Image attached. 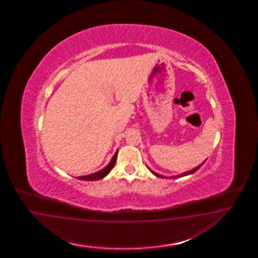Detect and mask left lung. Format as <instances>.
I'll return each mask as SVG.
<instances>
[{"instance_id":"1","label":"left lung","mask_w":258,"mask_h":258,"mask_svg":"<svg viewBox=\"0 0 258 258\" xmlns=\"http://www.w3.org/2000/svg\"><path fill=\"white\" fill-rule=\"evenodd\" d=\"M205 162V161H204ZM204 162H203V164H200L199 166H197L196 168L194 169H192V170H190V171L185 172V173H182V174H180V175H177V176H173L171 177L172 179H175V178H180V177H183V176H187V175H190V174H192V173H194V172L197 171L203 164H204ZM150 171L152 172L156 177H159V178H164V176L163 175H160V174H157L156 172L152 171V170H150Z\"/></svg>"}]
</instances>
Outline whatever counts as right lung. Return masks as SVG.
<instances>
[{
	"instance_id": "1",
	"label": "right lung",
	"mask_w": 258,
	"mask_h": 258,
	"mask_svg": "<svg viewBox=\"0 0 258 258\" xmlns=\"http://www.w3.org/2000/svg\"><path fill=\"white\" fill-rule=\"evenodd\" d=\"M118 154V150H116V152H115V154L113 155L112 157V159H111V161L109 162V164L106 166V167H104L103 169H101L100 171L95 172L94 174H91V175H87V176H82V177H78V180H100L102 178H104V177H106L108 174H109V171L113 168V166L115 165V163H116V158H117Z\"/></svg>"
}]
</instances>
